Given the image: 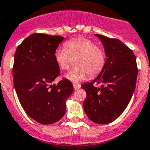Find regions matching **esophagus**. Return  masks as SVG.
<instances>
[{
    "label": "esophagus",
    "instance_id": "obj_1",
    "mask_svg": "<svg viewBox=\"0 0 150 150\" xmlns=\"http://www.w3.org/2000/svg\"><path fill=\"white\" fill-rule=\"evenodd\" d=\"M73 88L75 90H78L81 88V85L79 84H73Z\"/></svg>",
    "mask_w": 150,
    "mask_h": 150
}]
</instances>
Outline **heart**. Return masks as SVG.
<instances>
[{
	"label": "heart",
	"mask_w": 150,
	"mask_h": 150,
	"mask_svg": "<svg viewBox=\"0 0 150 150\" xmlns=\"http://www.w3.org/2000/svg\"><path fill=\"white\" fill-rule=\"evenodd\" d=\"M54 59L62 70H68L75 62V67L66 74V79L77 82L88 74L93 77L101 72L106 63V55L100 47L84 37H77L64 44L54 53Z\"/></svg>",
	"instance_id": "heart-1"
}]
</instances>
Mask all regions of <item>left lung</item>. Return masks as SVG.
<instances>
[{
	"mask_svg": "<svg viewBox=\"0 0 150 150\" xmlns=\"http://www.w3.org/2000/svg\"><path fill=\"white\" fill-rule=\"evenodd\" d=\"M94 35L102 42L107 59L100 75L81 85L87 93L83 106L92 122L104 125L115 120L127 106L134 92L138 69L134 52L120 40ZM94 83L101 86L96 88Z\"/></svg>",
	"mask_w": 150,
	"mask_h": 150,
	"instance_id": "1",
	"label": "left lung"
}]
</instances>
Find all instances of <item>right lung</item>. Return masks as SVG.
<instances>
[{
    "instance_id": "obj_1",
    "label": "right lung",
    "mask_w": 150,
    "mask_h": 150,
    "mask_svg": "<svg viewBox=\"0 0 150 150\" xmlns=\"http://www.w3.org/2000/svg\"><path fill=\"white\" fill-rule=\"evenodd\" d=\"M64 38L32 34L18 46L14 55L13 78L21 105L28 116L42 125L60 120L66 100L73 91L70 81L53 84L60 74L54 53Z\"/></svg>"
}]
</instances>
